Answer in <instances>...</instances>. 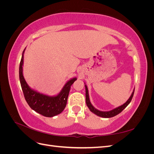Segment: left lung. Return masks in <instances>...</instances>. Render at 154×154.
<instances>
[{
    "label": "left lung",
    "instance_id": "1",
    "mask_svg": "<svg viewBox=\"0 0 154 154\" xmlns=\"http://www.w3.org/2000/svg\"><path fill=\"white\" fill-rule=\"evenodd\" d=\"M85 100H86V104L88 106V108L89 109V110L93 112L94 114H95L96 115L100 116V117H102V118H112V117H114V116L118 115V114H119L120 112H122L128 106V105L130 103V101H131L132 99V97L134 96V89L132 93L131 96L128 98V100L125 102V103L121 105L117 108L111 110L109 111H101L96 109L95 107L93 106L91 101H90V98H89V95H88V88L87 87L86 85H85Z\"/></svg>",
    "mask_w": 154,
    "mask_h": 154
}]
</instances>
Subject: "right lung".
I'll list each match as a JSON object with an SVG mask.
<instances>
[{"instance_id":"right-lung-1","label":"right lung","mask_w":154,"mask_h":154,"mask_svg":"<svg viewBox=\"0 0 154 154\" xmlns=\"http://www.w3.org/2000/svg\"><path fill=\"white\" fill-rule=\"evenodd\" d=\"M24 49L22 53L19 67V78L22 89L27 104L36 112L45 117L51 118L60 114L66 106L70 88L77 78H73L67 81L57 95L49 96L31 88L23 75Z\"/></svg>"}]
</instances>
